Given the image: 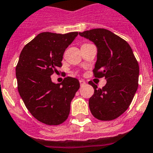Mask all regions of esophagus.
<instances>
[{
	"label": "esophagus",
	"instance_id": "34e87169",
	"mask_svg": "<svg viewBox=\"0 0 153 153\" xmlns=\"http://www.w3.org/2000/svg\"><path fill=\"white\" fill-rule=\"evenodd\" d=\"M79 84H80V86H83V85L86 84V82L83 79H79Z\"/></svg>",
	"mask_w": 153,
	"mask_h": 153
}]
</instances>
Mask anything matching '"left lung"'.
Listing matches in <instances>:
<instances>
[{
    "instance_id": "8db88e82",
    "label": "left lung",
    "mask_w": 153,
    "mask_h": 153,
    "mask_svg": "<svg viewBox=\"0 0 153 153\" xmlns=\"http://www.w3.org/2000/svg\"><path fill=\"white\" fill-rule=\"evenodd\" d=\"M97 47V60L93 76L105 77L106 84L99 88L89 81L94 89L89 106L95 118L110 121L118 118L129 108L139 85L140 68L129 44L103 28L79 33Z\"/></svg>"
}]
</instances>
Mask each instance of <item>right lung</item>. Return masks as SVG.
I'll return each instance as SVG.
<instances>
[{
    "label": "right lung",
    "instance_id": "right-lung-1",
    "mask_svg": "<svg viewBox=\"0 0 153 153\" xmlns=\"http://www.w3.org/2000/svg\"><path fill=\"white\" fill-rule=\"evenodd\" d=\"M78 32H43L24 46L16 67L17 89L27 109L46 125H60L70 114V102L79 88L77 79L53 83L51 76L62 67L65 50Z\"/></svg>",
    "mask_w": 153,
    "mask_h": 153
}]
</instances>
